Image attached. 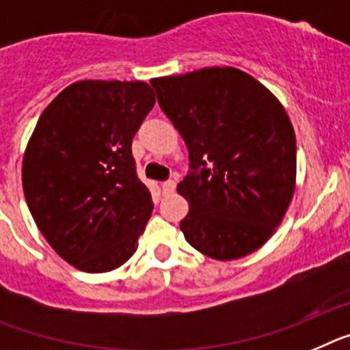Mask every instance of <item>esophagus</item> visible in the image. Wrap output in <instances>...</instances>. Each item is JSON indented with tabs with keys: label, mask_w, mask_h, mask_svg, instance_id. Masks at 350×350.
<instances>
[{
	"label": "esophagus",
	"mask_w": 350,
	"mask_h": 350,
	"mask_svg": "<svg viewBox=\"0 0 350 350\" xmlns=\"http://www.w3.org/2000/svg\"><path fill=\"white\" fill-rule=\"evenodd\" d=\"M174 190H176V181H172V179H167V181H163L162 183L163 193H172Z\"/></svg>",
	"instance_id": "obj_1"
}]
</instances>
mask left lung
I'll return each mask as SVG.
<instances>
[{
    "instance_id": "8db88e82",
    "label": "left lung",
    "mask_w": 350,
    "mask_h": 350,
    "mask_svg": "<svg viewBox=\"0 0 350 350\" xmlns=\"http://www.w3.org/2000/svg\"><path fill=\"white\" fill-rule=\"evenodd\" d=\"M188 148L178 185L190 211L179 227L200 254L239 259L269 239L296 179V135L267 88L232 66L151 81Z\"/></svg>"
}]
</instances>
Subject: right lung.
<instances>
[{"mask_svg":"<svg viewBox=\"0 0 350 350\" xmlns=\"http://www.w3.org/2000/svg\"><path fill=\"white\" fill-rule=\"evenodd\" d=\"M150 84L79 81L38 118L23 162L28 208L49 245L88 273L135 254L153 211L132 139L153 109Z\"/></svg>","mask_w":350,"mask_h":350,"instance_id":"add662e5","label":"right lung"}]
</instances>
